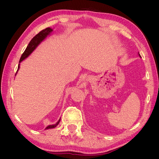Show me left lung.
I'll return each instance as SVG.
<instances>
[{
	"mask_svg": "<svg viewBox=\"0 0 159 159\" xmlns=\"http://www.w3.org/2000/svg\"><path fill=\"white\" fill-rule=\"evenodd\" d=\"M139 56H140V57H141V56H140V54H139Z\"/></svg>",
	"mask_w": 159,
	"mask_h": 159,
	"instance_id": "1",
	"label": "left lung"
}]
</instances>
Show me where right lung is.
Listing matches in <instances>:
<instances>
[{
    "instance_id": "1",
    "label": "right lung",
    "mask_w": 159,
    "mask_h": 159,
    "mask_svg": "<svg viewBox=\"0 0 159 159\" xmlns=\"http://www.w3.org/2000/svg\"><path fill=\"white\" fill-rule=\"evenodd\" d=\"M52 31H53V30L52 29V28H46V29L42 30L40 31L39 33L37 34L31 40V41L30 42L29 44H28V46L26 47V48L25 51L24 52V53L22 54L21 57H20V61H19V62H20H20H21L22 60H24L25 58H26V57H27L28 56H29L34 50L36 49V48L40 44L41 42L44 40L45 39V38H46V36H47L48 35H49L50 34ZM19 68H20V64H18L17 71H18V70H19ZM17 71H16V73H17ZM60 119H61V118L58 120V121H57L56 124L52 125H48V127L46 128V129L55 128V127L57 125L59 124V123H60Z\"/></svg>"
}]
</instances>
